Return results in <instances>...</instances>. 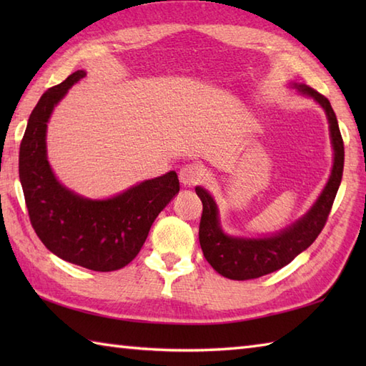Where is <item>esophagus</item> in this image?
Returning a JSON list of instances; mask_svg holds the SVG:
<instances>
[{
    "label": "esophagus",
    "mask_w": 366,
    "mask_h": 366,
    "mask_svg": "<svg viewBox=\"0 0 366 366\" xmlns=\"http://www.w3.org/2000/svg\"><path fill=\"white\" fill-rule=\"evenodd\" d=\"M179 179L185 185V187H195V185L203 182L204 171L201 167L195 165V163H189L179 171Z\"/></svg>",
    "instance_id": "obj_1"
}]
</instances>
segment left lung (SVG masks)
I'll return each mask as SVG.
<instances>
[{"label":"left lung","instance_id":"obj_1","mask_svg":"<svg viewBox=\"0 0 366 366\" xmlns=\"http://www.w3.org/2000/svg\"><path fill=\"white\" fill-rule=\"evenodd\" d=\"M294 86L320 102L327 114L332 144L335 151L330 179L316 204L302 220L286 228L280 234L264 239H240L224 234L219 224L215 201L204 189L197 187V195L203 201V214H201L199 222L201 250H203L207 262L227 278L253 280L285 267L299 253L307 250L321 234L332 211L333 201H335L345 165V144L335 112H333L327 97H324L313 88H308L305 84H294Z\"/></svg>","mask_w":366,"mask_h":366}]
</instances>
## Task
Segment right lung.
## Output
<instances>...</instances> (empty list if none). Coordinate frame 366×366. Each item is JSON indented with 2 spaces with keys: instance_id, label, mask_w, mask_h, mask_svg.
Wrapping results in <instances>:
<instances>
[{
  "instance_id": "obj_1",
  "label": "right lung",
  "mask_w": 366,
  "mask_h": 366,
  "mask_svg": "<svg viewBox=\"0 0 366 366\" xmlns=\"http://www.w3.org/2000/svg\"><path fill=\"white\" fill-rule=\"evenodd\" d=\"M84 75L76 71L42 94L21 138L19 176L29 222L42 244L67 262L112 272L127 266L142 250L154 220L179 192V179L169 171L104 201L81 198L56 181L46 160V121Z\"/></svg>"
}]
</instances>
